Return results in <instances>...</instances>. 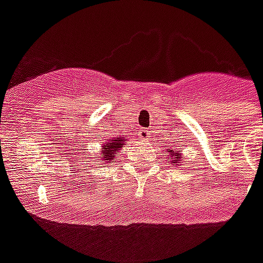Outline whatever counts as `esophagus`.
Instances as JSON below:
<instances>
[{
	"label": "esophagus",
	"instance_id": "1",
	"mask_svg": "<svg viewBox=\"0 0 263 263\" xmlns=\"http://www.w3.org/2000/svg\"><path fill=\"white\" fill-rule=\"evenodd\" d=\"M150 135H152V134H150L148 129H142V131H140V138H142V139H148Z\"/></svg>",
	"mask_w": 263,
	"mask_h": 263
}]
</instances>
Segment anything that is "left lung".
<instances>
[{
	"label": "left lung",
	"instance_id": "obj_1",
	"mask_svg": "<svg viewBox=\"0 0 263 263\" xmlns=\"http://www.w3.org/2000/svg\"><path fill=\"white\" fill-rule=\"evenodd\" d=\"M166 157L169 158L168 162H171V165L173 166H177L181 162V153L175 152V150H166Z\"/></svg>",
	"mask_w": 263,
	"mask_h": 263
}]
</instances>
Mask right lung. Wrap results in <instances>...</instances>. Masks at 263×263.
<instances>
[{"mask_svg": "<svg viewBox=\"0 0 263 263\" xmlns=\"http://www.w3.org/2000/svg\"><path fill=\"white\" fill-rule=\"evenodd\" d=\"M125 142H127V139H125V138H121V136L107 139L106 142L102 144L101 153H99L103 162H105V164L115 162V156L117 153H120V150H121L123 146H125Z\"/></svg>", "mask_w": 263, "mask_h": 263, "instance_id": "obj_1", "label": "right lung"}]
</instances>
